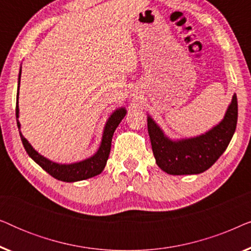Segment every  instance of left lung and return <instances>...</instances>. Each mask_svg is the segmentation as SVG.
<instances>
[{
  "label": "left lung",
  "mask_w": 251,
  "mask_h": 251,
  "mask_svg": "<svg viewBox=\"0 0 251 251\" xmlns=\"http://www.w3.org/2000/svg\"><path fill=\"white\" fill-rule=\"evenodd\" d=\"M238 122L234 94L221 122L204 133L174 139L147 114V129L156 164L169 175H198L208 170L227 149Z\"/></svg>",
  "instance_id": "obj_1"
}]
</instances>
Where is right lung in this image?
<instances>
[{
  "instance_id": "add662e5",
  "label": "right lung",
  "mask_w": 251,
  "mask_h": 251,
  "mask_svg": "<svg viewBox=\"0 0 251 251\" xmlns=\"http://www.w3.org/2000/svg\"><path fill=\"white\" fill-rule=\"evenodd\" d=\"M20 76H22V67L19 71L18 76V94H17V105H16V118H17V125H18L20 138H22L23 145L25 147L26 152L33 159L39 166L46 170L48 174L51 175L53 178L58 180L66 181V183H74V181H80L88 179V178L95 177L97 175L101 174L104 168L107 163L109 152H111V145H112V138L114 135L115 129L118 128L120 122L125 118L126 114V107H119L116 108L114 112L109 115V118L106 121L104 126V130H102L101 142L99 145L97 152L94 155H91L88 159H84L82 161H77V162L73 163H58L54 161H51L48 157L43 156L40 154L34 147L30 145L28 140L23 136L22 131H20V122H19V105H18V96H19V87H20Z\"/></svg>"
}]
</instances>
